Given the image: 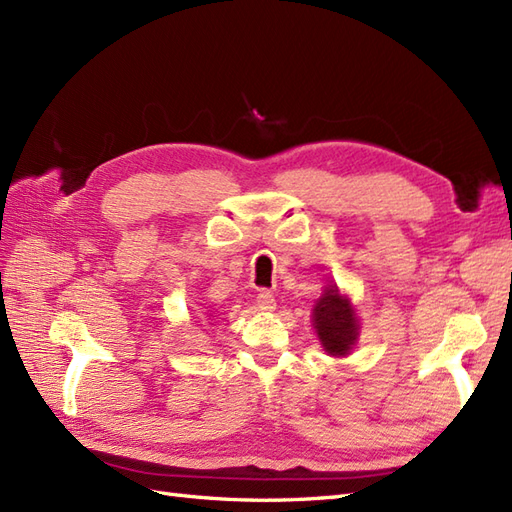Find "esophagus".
Segmentation results:
<instances>
[{"mask_svg": "<svg viewBox=\"0 0 512 512\" xmlns=\"http://www.w3.org/2000/svg\"><path fill=\"white\" fill-rule=\"evenodd\" d=\"M256 305L260 312H273L275 309V297L269 290H260V294L256 297Z\"/></svg>", "mask_w": 512, "mask_h": 512, "instance_id": "1", "label": "esophagus"}]
</instances>
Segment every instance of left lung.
<instances>
[{
	"label": "left lung",
	"mask_w": 512,
	"mask_h": 512,
	"mask_svg": "<svg viewBox=\"0 0 512 512\" xmlns=\"http://www.w3.org/2000/svg\"><path fill=\"white\" fill-rule=\"evenodd\" d=\"M312 316L322 348L331 356H346L359 337V320L350 299L337 286H329L316 301Z\"/></svg>",
	"instance_id": "8db88e82"
}]
</instances>
